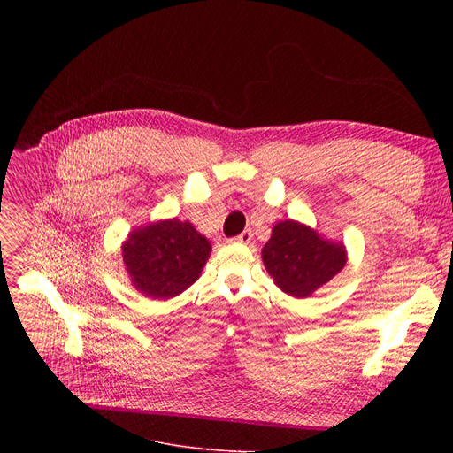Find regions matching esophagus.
Instances as JSON below:
<instances>
[{"instance_id": "obj_1", "label": "esophagus", "mask_w": 453, "mask_h": 453, "mask_svg": "<svg viewBox=\"0 0 453 453\" xmlns=\"http://www.w3.org/2000/svg\"><path fill=\"white\" fill-rule=\"evenodd\" d=\"M233 241L239 242V244H250V242L253 241V233H251V229H246V231H242L239 236H234Z\"/></svg>"}]
</instances>
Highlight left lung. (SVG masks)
<instances>
[{
    "label": "left lung",
    "mask_w": 453,
    "mask_h": 453,
    "mask_svg": "<svg viewBox=\"0 0 453 453\" xmlns=\"http://www.w3.org/2000/svg\"><path fill=\"white\" fill-rule=\"evenodd\" d=\"M263 263L277 287L292 297H311L347 263L343 242L321 236L297 220L277 222L263 248Z\"/></svg>",
    "instance_id": "left-lung-1"
}]
</instances>
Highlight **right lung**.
Segmentation results:
<instances>
[{"mask_svg":"<svg viewBox=\"0 0 453 453\" xmlns=\"http://www.w3.org/2000/svg\"><path fill=\"white\" fill-rule=\"evenodd\" d=\"M132 287L150 299H171L196 282L211 242L190 222L157 220L128 233L121 246Z\"/></svg>","mask_w":453,"mask_h":453,"instance_id":"add662e5","label":"right lung"}]
</instances>
